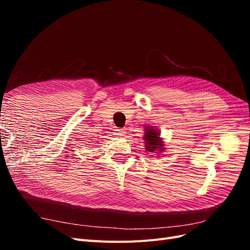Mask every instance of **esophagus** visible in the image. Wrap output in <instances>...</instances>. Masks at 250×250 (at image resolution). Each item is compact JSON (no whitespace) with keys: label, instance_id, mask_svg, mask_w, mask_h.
I'll list each match as a JSON object with an SVG mask.
<instances>
[{"label":"esophagus","instance_id":"34e87169","mask_svg":"<svg viewBox=\"0 0 250 250\" xmlns=\"http://www.w3.org/2000/svg\"><path fill=\"white\" fill-rule=\"evenodd\" d=\"M116 135H119V137H124L125 131L123 129H116Z\"/></svg>","mask_w":250,"mask_h":250}]
</instances>
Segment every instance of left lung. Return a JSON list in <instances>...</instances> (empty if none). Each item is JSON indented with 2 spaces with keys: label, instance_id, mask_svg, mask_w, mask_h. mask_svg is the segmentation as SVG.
Segmentation results:
<instances>
[{
  "label": "left lung",
  "instance_id": "obj_1",
  "mask_svg": "<svg viewBox=\"0 0 250 250\" xmlns=\"http://www.w3.org/2000/svg\"><path fill=\"white\" fill-rule=\"evenodd\" d=\"M144 141H145L146 150L149 151V152L157 153V151L164 150V144L161 141L160 133L152 126H148L147 128H145Z\"/></svg>",
  "mask_w": 250,
  "mask_h": 250
}]
</instances>
